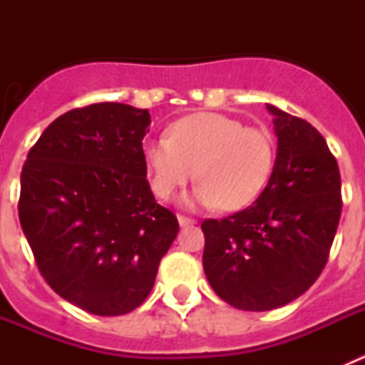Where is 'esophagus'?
I'll return each instance as SVG.
<instances>
[{
  "mask_svg": "<svg viewBox=\"0 0 365 365\" xmlns=\"http://www.w3.org/2000/svg\"><path fill=\"white\" fill-rule=\"evenodd\" d=\"M177 219H179V225L180 227H190V225H195V219L192 217H186V215H177Z\"/></svg>",
  "mask_w": 365,
  "mask_h": 365,
  "instance_id": "34e87169",
  "label": "esophagus"
}]
</instances>
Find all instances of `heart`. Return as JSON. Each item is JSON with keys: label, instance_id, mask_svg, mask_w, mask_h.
Returning a JSON list of instances; mask_svg holds the SVG:
<instances>
[{"label": "heart", "instance_id": "obj_1", "mask_svg": "<svg viewBox=\"0 0 365 365\" xmlns=\"http://www.w3.org/2000/svg\"><path fill=\"white\" fill-rule=\"evenodd\" d=\"M151 190L168 201L193 177L190 205L240 210L265 190L276 160L274 138L219 113H193L173 122L166 138L144 144Z\"/></svg>", "mask_w": 365, "mask_h": 365}]
</instances>
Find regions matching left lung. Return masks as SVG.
Segmentation results:
<instances>
[{"instance_id": "1", "label": "left lung", "mask_w": 365, "mask_h": 365, "mask_svg": "<svg viewBox=\"0 0 365 365\" xmlns=\"http://www.w3.org/2000/svg\"><path fill=\"white\" fill-rule=\"evenodd\" d=\"M278 155L269 185L248 208L205 219L202 267L215 294L243 311H272L318 279L341 214L338 163L307 120L276 106Z\"/></svg>"}]
</instances>
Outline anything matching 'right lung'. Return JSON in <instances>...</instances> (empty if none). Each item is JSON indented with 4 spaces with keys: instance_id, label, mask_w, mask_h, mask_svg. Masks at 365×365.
<instances>
[{
    "instance_id": "right-lung-1",
    "label": "right lung",
    "mask_w": 365,
    "mask_h": 365,
    "mask_svg": "<svg viewBox=\"0 0 365 365\" xmlns=\"http://www.w3.org/2000/svg\"><path fill=\"white\" fill-rule=\"evenodd\" d=\"M150 122L148 109L118 102L71 109L47 125L21 170L18 214L38 270L91 314L137 309L179 232L146 179Z\"/></svg>"
}]
</instances>
